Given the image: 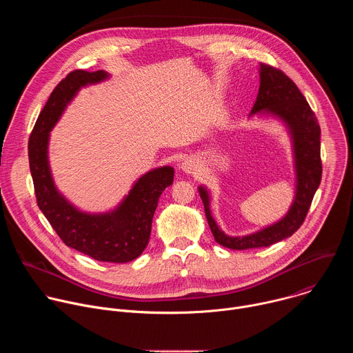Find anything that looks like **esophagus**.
I'll use <instances>...</instances> for the list:
<instances>
[{
	"mask_svg": "<svg viewBox=\"0 0 353 353\" xmlns=\"http://www.w3.org/2000/svg\"><path fill=\"white\" fill-rule=\"evenodd\" d=\"M181 170L187 174H196L199 172V163L194 158H185L181 162Z\"/></svg>",
	"mask_w": 353,
	"mask_h": 353,
	"instance_id": "obj_1",
	"label": "esophagus"
}]
</instances>
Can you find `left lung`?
Returning <instances> with one entry per match:
<instances>
[{"label":"left lung","instance_id":"1","mask_svg":"<svg viewBox=\"0 0 353 353\" xmlns=\"http://www.w3.org/2000/svg\"><path fill=\"white\" fill-rule=\"evenodd\" d=\"M250 116H271L286 125L293 146L296 192L288 214L276 223L251 234L228 236L211 215L208 190L199 185L198 192L216 243L232 250L268 247L290 237L305 222L323 173L320 158L321 130L317 117L296 83L281 70L260 64V89Z\"/></svg>","mask_w":353,"mask_h":353}]
</instances>
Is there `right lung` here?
I'll use <instances>...</instances> for the list:
<instances>
[{"label": "right lung", "mask_w": 353, "mask_h": 353, "mask_svg": "<svg viewBox=\"0 0 353 353\" xmlns=\"http://www.w3.org/2000/svg\"><path fill=\"white\" fill-rule=\"evenodd\" d=\"M109 78L106 71L70 72L50 94L29 138V166L37 205L60 239L71 248L103 263H128L148 245L161 194L173 183L174 169L163 166L141 176L113 211L88 214L57 190L48 165L50 131L81 88Z\"/></svg>", "instance_id": "add662e5"}]
</instances>
